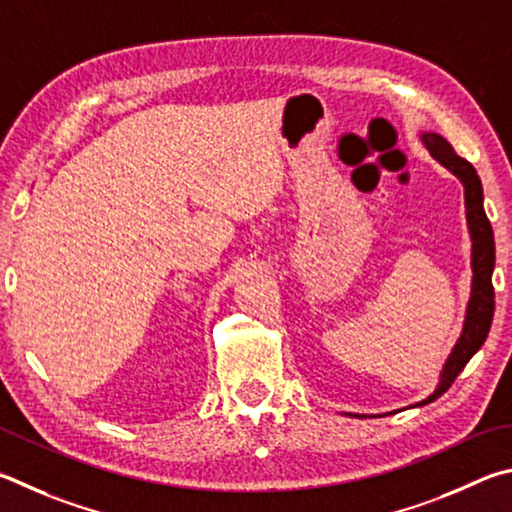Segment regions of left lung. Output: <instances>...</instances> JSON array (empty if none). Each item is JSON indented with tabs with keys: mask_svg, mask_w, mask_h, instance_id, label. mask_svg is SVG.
Here are the masks:
<instances>
[{
	"mask_svg": "<svg viewBox=\"0 0 512 512\" xmlns=\"http://www.w3.org/2000/svg\"><path fill=\"white\" fill-rule=\"evenodd\" d=\"M423 143L432 152L436 161L452 170L461 179L465 188V211H468V227L472 236V297L468 303V315H465V326L461 339L456 342L452 355L447 357L445 369L441 375V384L427 400L420 405H427L452 387L470 357L479 351L490 333L492 315H495V288H492V270H495V236L486 211H483V188L477 170L468 159L459 157L450 146V141L443 139L441 134L425 132Z\"/></svg>",
	"mask_w": 512,
	"mask_h": 512,
	"instance_id": "obj_1",
	"label": "left lung"
}]
</instances>
